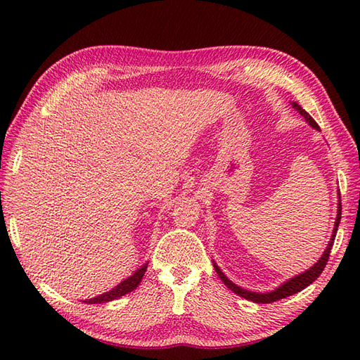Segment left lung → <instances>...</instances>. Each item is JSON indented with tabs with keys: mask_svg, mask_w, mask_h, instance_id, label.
I'll list each match as a JSON object with an SVG mask.
<instances>
[{
	"mask_svg": "<svg viewBox=\"0 0 360 360\" xmlns=\"http://www.w3.org/2000/svg\"><path fill=\"white\" fill-rule=\"evenodd\" d=\"M291 105H292L294 110H296L300 115L304 117V120H307V122L309 123V126H312L315 130H320L319 124L315 123V120H314L307 111H304L299 103L291 102ZM341 209H342V207H341V193H338V212H336V219H335L333 233H332V237H330V240H329V243H328V248L324 249L323 255L320 257V259H319L317 263H315L312 267H309L308 270L302 271V274L296 275L294 278L287 279V281L284 282V284H281L278 288L271 290V291H267V292H257V291L245 290V288H242V287L236 285L233 281L228 279V278L225 276L224 271H221L219 266H217V264L214 263V261H213V267H214V270H216V274L219 275V278H221V281L224 282V284H225L228 288H230L233 292H236L237 296H240V297H243V299H246V300H250V302H255V303H271V302H276V300H281V299H285V297H288V296H292V294H296V292H299V291L307 288L309 284H312V282L321 275V271L324 270L326 264H328L329 254H330V249H332L333 242H335L338 226H340V222H341Z\"/></svg>",
	"mask_w": 360,
	"mask_h": 360,
	"instance_id": "obj_1",
	"label": "left lung"
}]
</instances>
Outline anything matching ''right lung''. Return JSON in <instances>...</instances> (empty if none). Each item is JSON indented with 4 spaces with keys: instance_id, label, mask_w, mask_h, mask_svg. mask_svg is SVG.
Returning a JSON list of instances; mask_svg holds the SVG:
<instances>
[{
    "instance_id": "add662e5",
    "label": "right lung",
    "mask_w": 360,
    "mask_h": 360,
    "mask_svg": "<svg viewBox=\"0 0 360 360\" xmlns=\"http://www.w3.org/2000/svg\"><path fill=\"white\" fill-rule=\"evenodd\" d=\"M147 266H148V263L141 266L134 275H130L129 278H126L124 281L120 282L117 287H114L112 290H110L108 292H103V294H101V296H96L93 299L84 300V302L89 303V304H93V303H106V302H111V300H115L118 297H122V296H124V294H127L130 291H134L139 285V282L143 281V276L146 274Z\"/></svg>"
}]
</instances>
